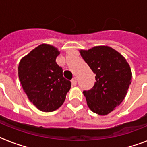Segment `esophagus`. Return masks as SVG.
Wrapping results in <instances>:
<instances>
[{
	"label": "esophagus",
	"mask_w": 147,
	"mask_h": 147,
	"mask_svg": "<svg viewBox=\"0 0 147 147\" xmlns=\"http://www.w3.org/2000/svg\"><path fill=\"white\" fill-rule=\"evenodd\" d=\"M71 84H72V85H76V84H77V79H76V78H72L71 81Z\"/></svg>",
	"instance_id": "1"
}]
</instances>
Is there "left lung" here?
<instances>
[{"label": "left lung", "instance_id": "obj_1", "mask_svg": "<svg viewBox=\"0 0 147 147\" xmlns=\"http://www.w3.org/2000/svg\"><path fill=\"white\" fill-rule=\"evenodd\" d=\"M80 53L95 74L94 86L83 92L88 106L99 115L108 114L127 94L132 78L130 65L123 55L109 47H95Z\"/></svg>", "mask_w": 147, "mask_h": 147}]
</instances>
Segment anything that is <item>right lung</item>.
I'll list each match as a JSON object with an SVG mask.
<instances>
[{
  "mask_svg": "<svg viewBox=\"0 0 147 147\" xmlns=\"http://www.w3.org/2000/svg\"><path fill=\"white\" fill-rule=\"evenodd\" d=\"M59 52L53 46L41 44L20 60L19 79L24 92L38 109L54 111L64 103L71 88L55 62Z\"/></svg>",
  "mask_w": 147,
  "mask_h": 147,
  "instance_id": "add662e5",
  "label": "right lung"
}]
</instances>
